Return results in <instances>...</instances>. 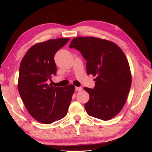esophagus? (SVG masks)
Returning a JSON list of instances; mask_svg holds the SVG:
<instances>
[{
  "label": "esophagus",
  "mask_w": 152,
  "mask_h": 152,
  "mask_svg": "<svg viewBox=\"0 0 152 152\" xmlns=\"http://www.w3.org/2000/svg\"><path fill=\"white\" fill-rule=\"evenodd\" d=\"M82 90V88L81 87H75V91H80Z\"/></svg>",
  "instance_id": "34e87169"
}]
</instances>
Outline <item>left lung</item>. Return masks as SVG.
Returning <instances> with one entry per match:
<instances>
[{
  "label": "left lung",
  "instance_id": "1",
  "mask_svg": "<svg viewBox=\"0 0 152 152\" xmlns=\"http://www.w3.org/2000/svg\"><path fill=\"white\" fill-rule=\"evenodd\" d=\"M69 47L87 61L88 75L96 76L94 89L83 88L89 95L84 104L88 114L104 121L115 117L125 104L132 82L125 53L115 43L95 37L74 38Z\"/></svg>",
  "mask_w": 152,
  "mask_h": 152
}]
</instances>
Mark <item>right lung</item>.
<instances>
[{"mask_svg":"<svg viewBox=\"0 0 152 152\" xmlns=\"http://www.w3.org/2000/svg\"><path fill=\"white\" fill-rule=\"evenodd\" d=\"M69 38L37 43L29 48L19 66L18 91L28 112L37 121L50 124L65 117L74 86L54 87L49 84L57 72L54 56Z\"/></svg>","mask_w":152,"mask_h":152,"instance_id":"obj_1","label":"right lung"}]
</instances>
